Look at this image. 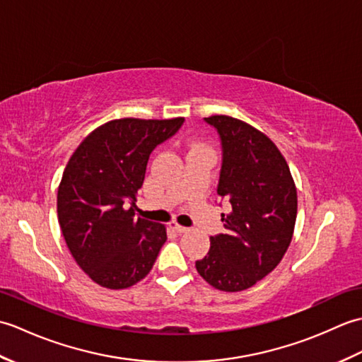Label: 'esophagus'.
<instances>
[{"instance_id":"34e87169","label":"esophagus","mask_w":362,"mask_h":362,"mask_svg":"<svg viewBox=\"0 0 362 362\" xmlns=\"http://www.w3.org/2000/svg\"><path fill=\"white\" fill-rule=\"evenodd\" d=\"M169 227H171L173 230H175L177 233H185V232H188V228H187V227L180 226L179 222H175V221H171V222H169Z\"/></svg>"}]
</instances>
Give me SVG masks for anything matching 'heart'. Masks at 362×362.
<instances>
[{"mask_svg": "<svg viewBox=\"0 0 362 362\" xmlns=\"http://www.w3.org/2000/svg\"><path fill=\"white\" fill-rule=\"evenodd\" d=\"M201 146H204V144H194L193 148H191V149H194V148H201Z\"/></svg>", "mask_w": 362, "mask_h": 362, "instance_id": "obj_1", "label": "heart"}]
</instances>
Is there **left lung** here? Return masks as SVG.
Segmentation results:
<instances>
[{
  "mask_svg": "<svg viewBox=\"0 0 362 362\" xmlns=\"http://www.w3.org/2000/svg\"><path fill=\"white\" fill-rule=\"evenodd\" d=\"M222 141L218 194L232 205L221 214L226 233L210 238L196 269L213 288L238 292L272 272L286 253L297 218V188L283 153L266 134L227 115L205 118Z\"/></svg>",
  "mask_w": 362,
  "mask_h": 362,
  "instance_id": "1",
  "label": "left lung"
}]
</instances>
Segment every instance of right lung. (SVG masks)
<instances>
[{"instance_id": "right-lung-1", "label": "right lung", "mask_w": 362, "mask_h": 362, "mask_svg": "<svg viewBox=\"0 0 362 362\" xmlns=\"http://www.w3.org/2000/svg\"><path fill=\"white\" fill-rule=\"evenodd\" d=\"M183 119H112L68 160L57 189L59 224L76 263L99 286H134L156 263L166 227L136 219L135 202L151 152Z\"/></svg>"}]
</instances>
